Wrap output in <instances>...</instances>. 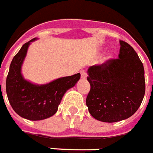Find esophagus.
<instances>
[{"instance_id":"34e87169","label":"esophagus","mask_w":153,"mask_h":153,"mask_svg":"<svg viewBox=\"0 0 153 153\" xmlns=\"http://www.w3.org/2000/svg\"><path fill=\"white\" fill-rule=\"evenodd\" d=\"M80 75H81L82 79H86L87 78V73L85 70H81L80 71Z\"/></svg>"}]
</instances>
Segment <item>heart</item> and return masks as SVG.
Here are the masks:
<instances>
[{
	"label": "heart",
	"mask_w": 153,
	"mask_h": 153,
	"mask_svg": "<svg viewBox=\"0 0 153 153\" xmlns=\"http://www.w3.org/2000/svg\"><path fill=\"white\" fill-rule=\"evenodd\" d=\"M111 58V55H108V56L106 57V59H110Z\"/></svg>",
	"instance_id": "1"
}]
</instances>
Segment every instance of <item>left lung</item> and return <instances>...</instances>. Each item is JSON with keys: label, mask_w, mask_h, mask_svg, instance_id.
Returning a JSON list of instances; mask_svg holds the SVG:
<instances>
[{"label": "left lung", "mask_w": 153, "mask_h": 153, "mask_svg": "<svg viewBox=\"0 0 153 153\" xmlns=\"http://www.w3.org/2000/svg\"><path fill=\"white\" fill-rule=\"evenodd\" d=\"M118 58L88 69L91 84L86 100L90 114L104 122H116L135 114L146 91L144 67L134 49L120 40Z\"/></svg>", "instance_id": "8db88e82"}]
</instances>
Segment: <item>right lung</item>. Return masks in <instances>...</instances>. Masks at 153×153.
I'll return each mask as SVG.
<instances>
[{
  "mask_svg": "<svg viewBox=\"0 0 153 153\" xmlns=\"http://www.w3.org/2000/svg\"><path fill=\"white\" fill-rule=\"evenodd\" d=\"M36 39L25 43L14 56L6 79V92L13 110L31 121L45 119L56 114L64 94L80 78V74H76L45 85H36L25 80L21 74V68L30 42Z\"/></svg>",
  "mask_w": 153,
  "mask_h": 153,
  "instance_id": "1",
  "label": "right lung"
}]
</instances>
